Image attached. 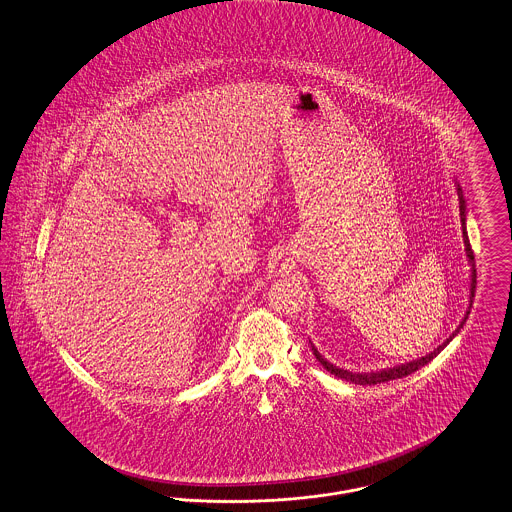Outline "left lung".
Listing matches in <instances>:
<instances>
[{
  "instance_id": "obj_1",
  "label": "left lung",
  "mask_w": 512,
  "mask_h": 512,
  "mask_svg": "<svg viewBox=\"0 0 512 512\" xmlns=\"http://www.w3.org/2000/svg\"><path fill=\"white\" fill-rule=\"evenodd\" d=\"M454 187H456V193H458V205H460V222H462V240H464V251H466V257H468V265H470V296H468V309H466V315H464V319L460 321V325L452 331L451 336L443 342V344H439L433 352H429V354H425V356H421L418 360L406 361V363H400V365H394V367H387V369H379V371H367V373H354V371H348V369H342V367H338V365H334L331 361L327 360L325 356H321V352L311 344V350H313V354H315V358L317 361L332 373L334 377H338V379H344V381H350V383H356V385H379V383H387V381H392V379H400V377H406V375H410V373H414V371H418L420 367L423 365H427L429 361L433 360V358H437L441 352H443V348L451 342L452 338L460 332V329L464 327V323H466V319H468V315H470V309H472V300H474V294H476V263H474V251H472V247H470V240H468V232H466V214H468V209H466V199H464V191H462V187H460V183L458 181H454ZM311 342V340H309Z\"/></svg>"
}]
</instances>
